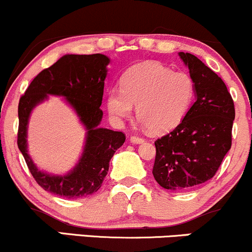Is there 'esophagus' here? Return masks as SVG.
Masks as SVG:
<instances>
[{
	"label": "esophagus",
	"instance_id": "34e87169",
	"mask_svg": "<svg viewBox=\"0 0 252 252\" xmlns=\"http://www.w3.org/2000/svg\"><path fill=\"white\" fill-rule=\"evenodd\" d=\"M130 141H131L132 143H142L144 142V138L143 137H140V136H130Z\"/></svg>",
	"mask_w": 252,
	"mask_h": 252
}]
</instances>
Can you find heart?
I'll return each mask as SVG.
<instances>
[{
  "label": "heart",
  "mask_w": 252,
  "mask_h": 252,
  "mask_svg": "<svg viewBox=\"0 0 252 252\" xmlns=\"http://www.w3.org/2000/svg\"><path fill=\"white\" fill-rule=\"evenodd\" d=\"M195 85L186 72H173L163 63L146 62L132 66L122 79V89H110L106 106L112 120L136 115L152 132L160 134L181 123L194 102Z\"/></svg>",
  "instance_id": "obj_1"
}]
</instances>
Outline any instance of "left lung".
<instances>
[{"instance_id": "left-lung-1", "label": "left lung", "mask_w": 252, "mask_h": 252, "mask_svg": "<svg viewBox=\"0 0 252 252\" xmlns=\"http://www.w3.org/2000/svg\"><path fill=\"white\" fill-rule=\"evenodd\" d=\"M179 56L189 66L196 100L181 123L155 141L153 175L166 189L184 190L216 175L232 144L235 104L220 77L190 53Z\"/></svg>"}]
</instances>
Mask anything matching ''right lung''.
Segmentation results:
<instances>
[{
  "label": "right lung",
  "mask_w": 252,
  "mask_h": 252,
  "mask_svg": "<svg viewBox=\"0 0 252 252\" xmlns=\"http://www.w3.org/2000/svg\"><path fill=\"white\" fill-rule=\"evenodd\" d=\"M109 63V58L99 53L63 56L40 72L20 98L17 147L34 180L47 192L67 199L96 193L108 174L110 160L126 141L122 131L98 126L103 117L100 105ZM47 94L65 96L88 130L80 162L73 171L63 177L50 176L37 170L27 153L28 118L33 106Z\"/></svg>",
  "instance_id": "obj_1"
}]
</instances>
